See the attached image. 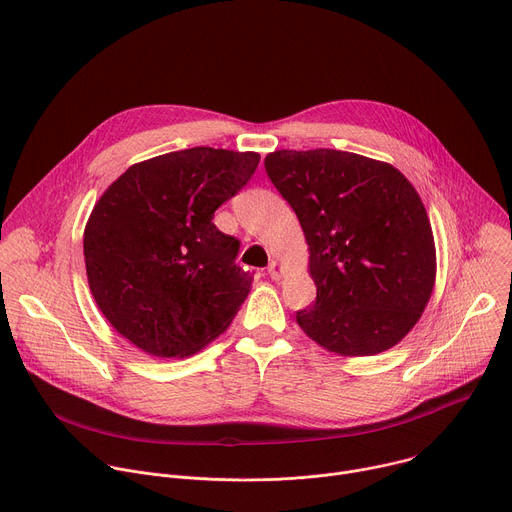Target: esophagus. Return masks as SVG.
I'll use <instances>...</instances> for the list:
<instances>
[{
    "mask_svg": "<svg viewBox=\"0 0 512 512\" xmlns=\"http://www.w3.org/2000/svg\"><path fill=\"white\" fill-rule=\"evenodd\" d=\"M267 271H269V277H271V280H282V275H284V265L280 263V261H271L269 263V267H267Z\"/></svg>",
    "mask_w": 512,
    "mask_h": 512,
    "instance_id": "obj_1",
    "label": "esophagus"
}]
</instances>
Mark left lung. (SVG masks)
Listing matches in <instances>:
<instances>
[{"mask_svg": "<svg viewBox=\"0 0 512 512\" xmlns=\"http://www.w3.org/2000/svg\"><path fill=\"white\" fill-rule=\"evenodd\" d=\"M308 245L316 302L300 329L341 357L398 345L427 308L437 275L433 228L414 185L390 163L314 149L265 157Z\"/></svg>", "mask_w": 512, "mask_h": 512, "instance_id": "left-lung-1", "label": "left lung"}]
</instances>
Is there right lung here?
I'll return each instance as SVG.
<instances>
[{
  "label": "right lung",
  "mask_w": 512,
  "mask_h": 512,
  "mask_svg": "<svg viewBox=\"0 0 512 512\" xmlns=\"http://www.w3.org/2000/svg\"><path fill=\"white\" fill-rule=\"evenodd\" d=\"M259 153L194 147L130 165L83 230L87 284L112 327L153 357L181 359L220 337L251 292L239 241L212 218Z\"/></svg>",
  "instance_id": "right-lung-1"
}]
</instances>
